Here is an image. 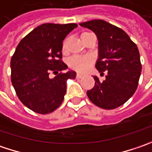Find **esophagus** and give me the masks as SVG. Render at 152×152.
Returning a JSON list of instances; mask_svg holds the SVG:
<instances>
[{
	"label": "esophagus",
	"instance_id": "1",
	"mask_svg": "<svg viewBox=\"0 0 152 152\" xmlns=\"http://www.w3.org/2000/svg\"><path fill=\"white\" fill-rule=\"evenodd\" d=\"M83 76L82 74H76V78L77 79H81V78H83Z\"/></svg>",
	"mask_w": 152,
	"mask_h": 152
}]
</instances>
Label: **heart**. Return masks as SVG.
I'll use <instances>...</instances> for the list:
<instances>
[{
	"mask_svg": "<svg viewBox=\"0 0 152 152\" xmlns=\"http://www.w3.org/2000/svg\"><path fill=\"white\" fill-rule=\"evenodd\" d=\"M90 34L91 33H89V32H84L83 34H81V36H80L81 40L83 42L84 39ZM67 42H68V38H65L62 43V52L63 53H65V51H66ZM93 63H94V59L89 56H75L70 58L69 60V66L78 72H85L86 70L88 69V68L92 65Z\"/></svg>",
	"mask_w": 152,
	"mask_h": 152,
	"instance_id": "b5f03b06",
	"label": "heart"
}]
</instances>
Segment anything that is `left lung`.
I'll use <instances>...</instances> for the list:
<instances>
[{
  "instance_id": "8db88e82",
  "label": "left lung",
  "mask_w": 152,
  "mask_h": 152,
  "mask_svg": "<svg viewBox=\"0 0 152 152\" xmlns=\"http://www.w3.org/2000/svg\"><path fill=\"white\" fill-rule=\"evenodd\" d=\"M93 30L99 41L96 69L105 79L94 76L95 85L87 92L91 102L105 110L126 103L135 93L141 73L140 52L136 44L122 29L101 19L80 23Z\"/></svg>"
}]
</instances>
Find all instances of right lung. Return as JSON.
Returning <instances> with one entry per match:
<instances>
[{
  "mask_svg": "<svg viewBox=\"0 0 152 152\" xmlns=\"http://www.w3.org/2000/svg\"><path fill=\"white\" fill-rule=\"evenodd\" d=\"M76 23H43L24 37L11 58V81L19 100L29 109L48 114L62 104L66 82L75 79L73 70L49 77L50 71L66 69L62 43Z\"/></svg>",
  "mask_w": 152,
  "mask_h": 152,
  "instance_id": "add662e5",
  "label": "right lung"
}]
</instances>
